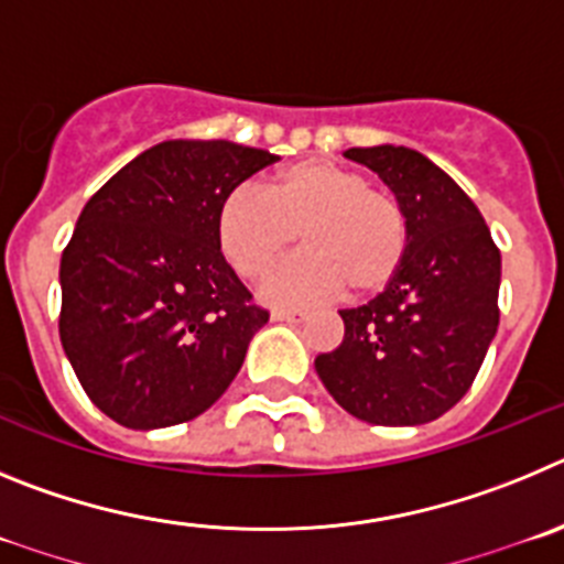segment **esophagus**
<instances>
[{
    "mask_svg": "<svg viewBox=\"0 0 564 564\" xmlns=\"http://www.w3.org/2000/svg\"><path fill=\"white\" fill-rule=\"evenodd\" d=\"M272 319H278V323H301V319H306V312H289V308H275V312H272Z\"/></svg>",
    "mask_w": 564,
    "mask_h": 564,
    "instance_id": "obj_1",
    "label": "esophagus"
}]
</instances>
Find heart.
I'll return each mask as SVG.
<instances>
[{
	"label": "heart",
	"instance_id": "obj_1",
	"mask_svg": "<svg viewBox=\"0 0 564 564\" xmlns=\"http://www.w3.org/2000/svg\"><path fill=\"white\" fill-rule=\"evenodd\" d=\"M263 292L278 303H312L348 289L370 297L393 283L408 256V219L399 202L368 187L359 171L303 160L278 171L261 191L236 187L216 216V238L232 270L258 281L292 250Z\"/></svg>",
	"mask_w": 564,
	"mask_h": 564
}]
</instances>
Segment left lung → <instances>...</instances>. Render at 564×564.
I'll return each instance as SVG.
<instances>
[{
    "mask_svg": "<svg viewBox=\"0 0 564 564\" xmlns=\"http://www.w3.org/2000/svg\"><path fill=\"white\" fill-rule=\"evenodd\" d=\"M393 191L408 256L382 294L343 308V343L314 359L334 402L382 427H413L464 399L497 334L500 250L475 202L404 145L348 149Z\"/></svg>",
    "mask_w": 564,
    "mask_h": 564,
    "instance_id": "left-lung-1",
    "label": "left lung"
}]
</instances>
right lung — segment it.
I'll list each match as a JSON object with an SVG mask.
<instances>
[{"instance_id":"right-lung-1","label":"right lung","mask_w":564,"mask_h":564,"mask_svg":"<svg viewBox=\"0 0 564 564\" xmlns=\"http://www.w3.org/2000/svg\"><path fill=\"white\" fill-rule=\"evenodd\" d=\"M275 160L230 140H165L86 202L61 256L58 334L111 421L171 427L230 388L270 312L221 256L216 216Z\"/></svg>"}]
</instances>
